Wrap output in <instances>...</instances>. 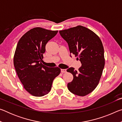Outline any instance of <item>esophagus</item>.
Returning <instances> with one entry per match:
<instances>
[{"label": "esophagus", "instance_id": "esophagus-1", "mask_svg": "<svg viewBox=\"0 0 122 122\" xmlns=\"http://www.w3.org/2000/svg\"><path fill=\"white\" fill-rule=\"evenodd\" d=\"M61 71L62 73H66V72H67V70L65 69H61Z\"/></svg>", "mask_w": 122, "mask_h": 122}]
</instances>
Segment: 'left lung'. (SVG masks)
<instances>
[{
    "label": "left lung",
    "mask_w": 122,
    "mask_h": 122,
    "mask_svg": "<svg viewBox=\"0 0 122 122\" xmlns=\"http://www.w3.org/2000/svg\"><path fill=\"white\" fill-rule=\"evenodd\" d=\"M60 34L68 43L70 53L77 56L82 63L77 71L73 67L67 70L73 75L68 83V90L77 96H84L97 86L105 65L104 48L97 35L82 26L62 30Z\"/></svg>",
    "instance_id": "left-lung-1"
}]
</instances>
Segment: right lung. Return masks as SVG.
Returning <instances> with one entry per match:
<instances>
[{
    "instance_id": "right-lung-1",
    "label": "right lung",
    "mask_w": 122,
    "mask_h": 122,
    "mask_svg": "<svg viewBox=\"0 0 122 122\" xmlns=\"http://www.w3.org/2000/svg\"><path fill=\"white\" fill-rule=\"evenodd\" d=\"M57 32L36 27L26 32L18 42L14 66L24 88L33 96L41 97L48 94L54 79L61 72L58 67L49 68L41 62L46 45Z\"/></svg>"
}]
</instances>
